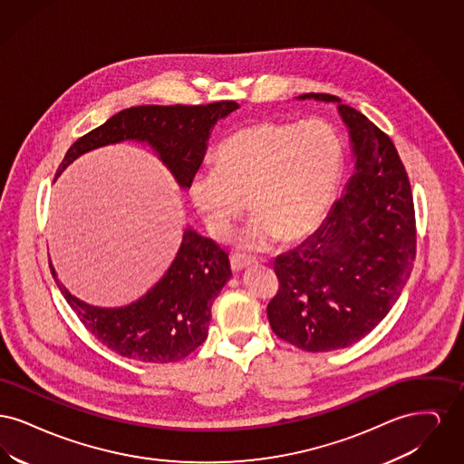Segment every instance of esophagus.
<instances>
[{
	"label": "esophagus",
	"instance_id": "34e87169",
	"mask_svg": "<svg viewBox=\"0 0 464 464\" xmlns=\"http://www.w3.org/2000/svg\"><path fill=\"white\" fill-rule=\"evenodd\" d=\"M229 261H231V269H233V271H242L246 266H250L254 263V259H248V257H245V256H231Z\"/></svg>",
	"mask_w": 464,
	"mask_h": 464
}]
</instances>
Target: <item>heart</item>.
I'll list each match as a JSON object with an SVG mask.
<instances>
[{"label": "heart", "mask_w": 464, "mask_h": 464, "mask_svg": "<svg viewBox=\"0 0 464 464\" xmlns=\"http://www.w3.org/2000/svg\"><path fill=\"white\" fill-rule=\"evenodd\" d=\"M343 165V140L331 123L261 120L222 140L216 167L193 176L189 197L219 240L233 233L248 207L254 218L240 245L266 250L278 238L299 242L316 231L331 208Z\"/></svg>", "instance_id": "heart-1"}]
</instances>
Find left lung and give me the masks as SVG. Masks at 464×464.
<instances>
[{
    "instance_id": "left-lung-1",
    "label": "left lung",
    "mask_w": 464,
    "mask_h": 464,
    "mask_svg": "<svg viewBox=\"0 0 464 464\" xmlns=\"http://www.w3.org/2000/svg\"><path fill=\"white\" fill-rule=\"evenodd\" d=\"M353 140L354 174L327 221L275 261L280 287L267 304L273 332L309 353L352 346L388 314L416 259V212L393 140L331 93Z\"/></svg>"
}]
</instances>
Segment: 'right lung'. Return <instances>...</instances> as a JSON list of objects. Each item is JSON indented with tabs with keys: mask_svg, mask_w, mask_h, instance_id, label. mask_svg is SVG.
Returning <instances> with one entry per match:
<instances>
[{
	"mask_svg": "<svg viewBox=\"0 0 464 464\" xmlns=\"http://www.w3.org/2000/svg\"><path fill=\"white\" fill-rule=\"evenodd\" d=\"M235 101L197 106H137L120 111L82 135L59 165L93 148L123 139L148 140L182 188L203 161L207 139L218 118L237 110ZM52 276L85 329L111 352L144 363H170L193 353L207 339L212 303L231 276L227 252L210 238L186 229L176 261L144 297L125 308H95L82 303Z\"/></svg>",
	"mask_w": 464,
	"mask_h": 464,
	"instance_id": "add662e5",
	"label": "right lung"
}]
</instances>
